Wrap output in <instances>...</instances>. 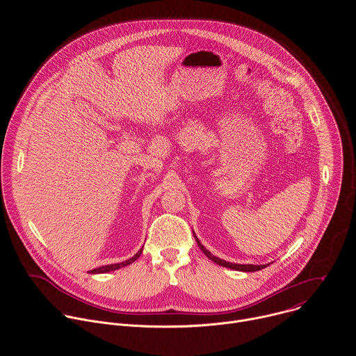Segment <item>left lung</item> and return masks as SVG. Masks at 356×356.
Masks as SVG:
<instances>
[{
    "label": "left lung",
    "instance_id": "left-lung-1",
    "mask_svg": "<svg viewBox=\"0 0 356 356\" xmlns=\"http://www.w3.org/2000/svg\"><path fill=\"white\" fill-rule=\"evenodd\" d=\"M193 235H194V238H195L197 245L200 246V249H201L202 252H204V255H206L209 259H211L213 262H216L217 265H220V266L229 268V269H234V270H238V272H257V270H262V269H265L266 266H269V264H268V265H239V264H231V262H227V261H224V259H220V258L214 257L213 253L198 241V238L195 236L194 232H193Z\"/></svg>",
    "mask_w": 356,
    "mask_h": 356
}]
</instances>
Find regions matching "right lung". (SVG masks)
Returning <instances> with one entry per match:
<instances>
[{
	"label": "right lung",
	"instance_id": "add662e5",
	"mask_svg": "<svg viewBox=\"0 0 356 356\" xmlns=\"http://www.w3.org/2000/svg\"><path fill=\"white\" fill-rule=\"evenodd\" d=\"M142 250H143V248H140L135 255L132 257V258H129L128 261H125V262H120V264H113V265H106V266H101V268H97V269H92V270H90L88 273H91V275H97V273H108V272H113V270H117V269H121V268H125V266H128V265H131V264H134L139 257H140V253H142Z\"/></svg>",
	"mask_w": 356,
	"mask_h": 356
}]
</instances>
